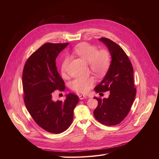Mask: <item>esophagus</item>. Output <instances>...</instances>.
Wrapping results in <instances>:
<instances>
[{
    "label": "esophagus",
    "instance_id": "obj_1",
    "mask_svg": "<svg viewBox=\"0 0 159 159\" xmlns=\"http://www.w3.org/2000/svg\"><path fill=\"white\" fill-rule=\"evenodd\" d=\"M79 99H80V100H82V99H85V98H87V96H84V95H79Z\"/></svg>",
    "mask_w": 159,
    "mask_h": 159
}]
</instances>
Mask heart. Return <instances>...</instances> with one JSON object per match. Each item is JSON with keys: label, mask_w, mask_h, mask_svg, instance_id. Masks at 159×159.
<instances>
[{"label": "heart", "mask_w": 159, "mask_h": 159, "mask_svg": "<svg viewBox=\"0 0 159 159\" xmlns=\"http://www.w3.org/2000/svg\"><path fill=\"white\" fill-rule=\"evenodd\" d=\"M75 53L87 63L91 71L98 77H102L108 72L111 64V57L109 52L106 50L99 49L90 44L82 43L75 47ZM70 61V58L66 57L61 66V74L63 77L67 76L66 70ZM95 83L93 77L87 78H77L70 84L72 90L79 93H86L89 92Z\"/></svg>", "instance_id": "obj_1"}]
</instances>
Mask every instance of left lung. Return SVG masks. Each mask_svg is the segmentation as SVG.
<instances>
[{
	"label": "left lung",
	"instance_id": "8db88e82",
	"mask_svg": "<svg viewBox=\"0 0 159 159\" xmlns=\"http://www.w3.org/2000/svg\"><path fill=\"white\" fill-rule=\"evenodd\" d=\"M99 40L107 47L112 60L106 76L94 90L98 93L109 90V96L102 99L94 98L98 101L94 115L101 124L115 126L126 117L136 96L133 68L128 57L118 44L106 38Z\"/></svg>",
	"mask_w": 159,
	"mask_h": 159
}]
</instances>
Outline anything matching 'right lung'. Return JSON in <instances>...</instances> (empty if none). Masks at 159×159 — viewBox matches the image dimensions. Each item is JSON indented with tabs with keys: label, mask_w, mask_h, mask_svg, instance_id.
I'll use <instances>...</instances> for the list:
<instances>
[{
	"label": "right lung",
	"mask_w": 159,
	"mask_h": 159,
	"mask_svg": "<svg viewBox=\"0 0 159 159\" xmlns=\"http://www.w3.org/2000/svg\"><path fill=\"white\" fill-rule=\"evenodd\" d=\"M69 43H47L27 60L22 72L24 101L36 123L48 132H63L72 124L74 109L79 99L70 93L62 101H54L56 90L64 91L65 85L56 66V58Z\"/></svg>",
	"instance_id": "1"
}]
</instances>
